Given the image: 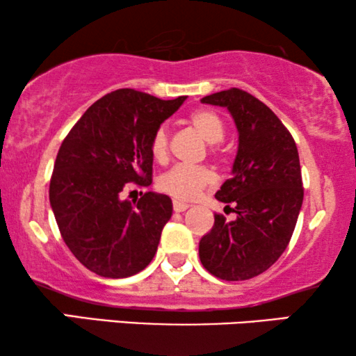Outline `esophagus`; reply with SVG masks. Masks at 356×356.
Segmentation results:
<instances>
[{
    "instance_id": "1",
    "label": "esophagus",
    "mask_w": 356,
    "mask_h": 356,
    "mask_svg": "<svg viewBox=\"0 0 356 356\" xmlns=\"http://www.w3.org/2000/svg\"><path fill=\"white\" fill-rule=\"evenodd\" d=\"M189 206L186 202H181V201H173V211L175 212H184L186 211Z\"/></svg>"
}]
</instances>
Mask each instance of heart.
Returning a JSON list of instances; mask_svg holds the SVG:
<instances>
[{"label":"heart","instance_id":"b5f03b06","mask_svg":"<svg viewBox=\"0 0 356 356\" xmlns=\"http://www.w3.org/2000/svg\"><path fill=\"white\" fill-rule=\"evenodd\" d=\"M194 128L204 139L211 144H217L223 139L225 128L218 115L211 110H196L189 116ZM150 154L155 160L163 162L168 155V131L165 126H159L150 139ZM213 183V173L206 167H188L177 165L159 178V189L168 196L179 201H191L209 184Z\"/></svg>","mask_w":356,"mask_h":356}]
</instances>
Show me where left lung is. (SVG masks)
I'll return each instance as SVG.
<instances>
[{"mask_svg":"<svg viewBox=\"0 0 356 356\" xmlns=\"http://www.w3.org/2000/svg\"><path fill=\"white\" fill-rule=\"evenodd\" d=\"M225 106L238 129L232 178L216 193L236 213H216L212 230L199 241V257L222 280H248L269 269L289 246L303 204L298 149L269 106L241 89L201 99Z\"/></svg>","mask_w":356,"mask_h":356,"instance_id":"8db88e82","label":"left lung"}]
</instances>
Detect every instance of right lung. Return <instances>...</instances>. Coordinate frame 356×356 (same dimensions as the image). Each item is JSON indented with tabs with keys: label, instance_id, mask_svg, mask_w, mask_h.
Returning a JSON list of instances; mask_svg holds the SVG:
<instances>
[{
	"label": "right lung",
	"instance_id": "obj_1",
	"mask_svg": "<svg viewBox=\"0 0 356 356\" xmlns=\"http://www.w3.org/2000/svg\"><path fill=\"white\" fill-rule=\"evenodd\" d=\"M184 100L118 89L89 106L63 140L50 204L66 246L97 275L124 279L154 259L172 199L149 191L131 204L121 194L129 183H152L150 139Z\"/></svg>",
	"mask_w": 356,
	"mask_h": 356
}]
</instances>
